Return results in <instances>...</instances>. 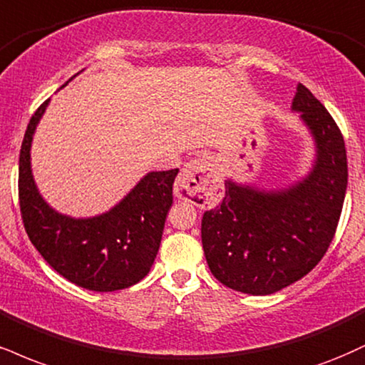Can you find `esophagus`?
Segmentation results:
<instances>
[{"label": "esophagus", "mask_w": 365, "mask_h": 365, "mask_svg": "<svg viewBox=\"0 0 365 365\" xmlns=\"http://www.w3.org/2000/svg\"><path fill=\"white\" fill-rule=\"evenodd\" d=\"M177 192L183 200L197 207L210 209L217 205L225 194V185L212 158L197 156L188 161L177 177Z\"/></svg>", "instance_id": "esophagus-1"}]
</instances>
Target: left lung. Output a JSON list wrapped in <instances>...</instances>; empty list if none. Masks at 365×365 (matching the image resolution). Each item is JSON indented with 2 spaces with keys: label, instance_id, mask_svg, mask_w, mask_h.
<instances>
[{
  "label": "left lung",
  "instance_id": "1",
  "mask_svg": "<svg viewBox=\"0 0 365 365\" xmlns=\"http://www.w3.org/2000/svg\"><path fill=\"white\" fill-rule=\"evenodd\" d=\"M292 110L314 140L309 173L279 190L226 180L225 199L202 217V248L212 275L252 296L274 294L309 274L330 247L344 207V135L301 83Z\"/></svg>",
  "mask_w": 365,
  "mask_h": 365
}]
</instances>
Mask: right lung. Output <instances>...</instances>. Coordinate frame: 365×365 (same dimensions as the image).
Wrapping results in <instances>:
<instances>
[{"instance_id":"add662e5","label":"right lung","mask_w":365,"mask_h":365,"mask_svg":"<svg viewBox=\"0 0 365 365\" xmlns=\"http://www.w3.org/2000/svg\"><path fill=\"white\" fill-rule=\"evenodd\" d=\"M49 102L30 118L20 149L19 197L25 231L43 260L69 282L96 292L130 287L146 277L160 250L178 168L149 171L117 205L98 216L57 212L35 185L30 163L35 129Z\"/></svg>"}]
</instances>
